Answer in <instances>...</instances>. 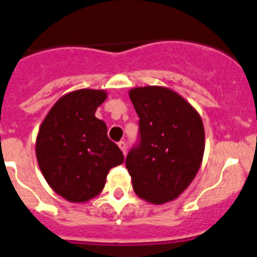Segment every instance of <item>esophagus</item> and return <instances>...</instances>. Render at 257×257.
Wrapping results in <instances>:
<instances>
[{
	"instance_id": "esophagus-1",
	"label": "esophagus",
	"mask_w": 257,
	"mask_h": 257,
	"mask_svg": "<svg viewBox=\"0 0 257 257\" xmlns=\"http://www.w3.org/2000/svg\"><path fill=\"white\" fill-rule=\"evenodd\" d=\"M117 146H119V148H120V150H121V152H123L124 155H125V153H126V143L123 142V141H120V142L117 143Z\"/></svg>"
}]
</instances>
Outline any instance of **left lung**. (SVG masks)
Returning a JSON list of instances; mask_svg holds the SVG:
<instances>
[{"label": "left lung", "mask_w": 257, "mask_h": 257, "mask_svg": "<svg viewBox=\"0 0 257 257\" xmlns=\"http://www.w3.org/2000/svg\"><path fill=\"white\" fill-rule=\"evenodd\" d=\"M140 116L141 142L125 166L134 193L152 204L179 198L200 169L205 133L199 112L183 96L162 86L129 91Z\"/></svg>", "instance_id": "left-lung-1"}]
</instances>
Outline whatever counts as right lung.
I'll return each mask as SVG.
<instances>
[{
	"label": "right lung",
	"mask_w": 257,
	"mask_h": 257,
	"mask_svg": "<svg viewBox=\"0 0 257 257\" xmlns=\"http://www.w3.org/2000/svg\"><path fill=\"white\" fill-rule=\"evenodd\" d=\"M104 90L81 88L66 93L44 117L35 142L38 165L48 185L72 203H86L104 189L110 169L124 156L95 116L106 100Z\"/></svg>",
	"instance_id": "1"
}]
</instances>
